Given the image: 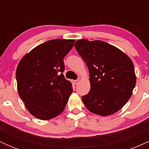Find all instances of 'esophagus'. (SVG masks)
Here are the masks:
<instances>
[{
	"instance_id": "1",
	"label": "esophagus",
	"mask_w": 149,
	"mask_h": 149,
	"mask_svg": "<svg viewBox=\"0 0 149 149\" xmlns=\"http://www.w3.org/2000/svg\"><path fill=\"white\" fill-rule=\"evenodd\" d=\"M79 83H80V80L79 79H77V80H74V83L76 85H78Z\"/></svg>"
}]
</instances>
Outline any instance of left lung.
Masks as SVG:
<instances>
[{"label":"left lung","mask_w":149,"mask_h":149,"mask_svg":"<svg viewBox=\"0 0 149 149\" xmlns=\"http://www.w3.org/2000/svg\"><path fill=\"white\" fill-rule=\"evenodd\" d=\"M74 46L90 73V90L82 97L85 106L103 116L117 112L130 98L136 84L130 58L102 40H78Z\"/></svg>","instance_id":"1"}]
</instances>
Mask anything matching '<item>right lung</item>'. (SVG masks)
I'll return each instance as SVG.
<instances>
[{
	"label": "right lung",
	"mask_w": 149,
	"mask_h": 149,
	"mask_svg": "<svg viewBox=\"0 0 149 149\" xmlns=\"http://www.w3.org/2000/svg\"><path fill=\"white\" fill-rule=\"evenodd\" d=\"M75 40L55 39L38 45L21 59L16 71L18 93L30 113L49 120L64 111L73 92L64 78V58Z\"/></svg>",
	"instance_id": "add662e5"
}]
</instances>
